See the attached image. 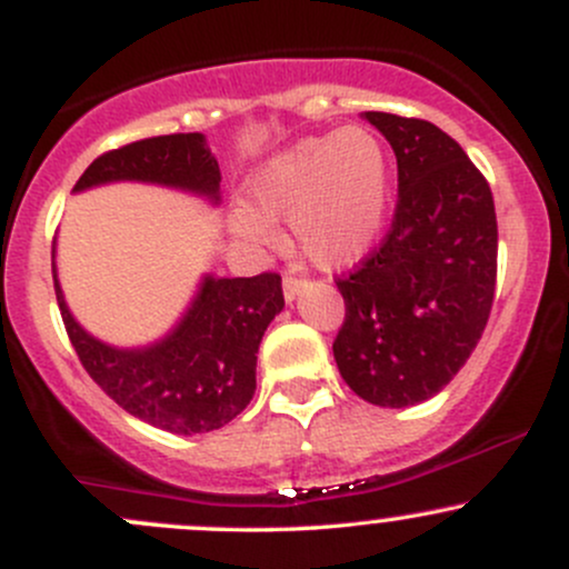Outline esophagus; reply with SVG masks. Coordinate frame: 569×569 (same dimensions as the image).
I'll list each match as a JSON object with an SVG mask.
<instances>
[{
    "label": "esophagus",
    "mask_w": 569,
    "mask_h": 569,
    "mask_svg": "<svg viewBox=\"0 0 569 569\" xmlns=\"http://www.w3.org/2000/svg\"><path fill=\"white\" fill-rule=\"evenodd\" d=\"M302 289H305V283L299 278H291V276L283 278V297H286V302H293V299H297L299 293H302Z\"/></svg>",
    "instance_id": "1"
}]
</instances>
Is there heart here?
Returning a JSON list of instances; mask_svg holds the SVG:
<instances>
[{"instance_id": "1", "label": "heart", "mask_w": 569, "mask_h": 569, "mask_svg": "<svg viewBox=\"0 0 569 569\" xmlns=\"http://www.w3.org/2000/svg\"><path fill=\"white\" fill-rule=\"evenodd\" d=\"M253 211L232 217L248 248L278 243L289 221L293 243L321 270H345L380 243L393 202V158L371 128L348 126L305 136L248 179Z\"/></svg>"}]
</instances>
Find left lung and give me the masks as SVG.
<instances>
[{
    "instance_id": "8db88e82",
    "label": "left lung",
    "mask_w": 569,
    "mask_h": 569,
    "mask_svg": "<svg viewBox=\"0 0 569 569\" xmlns=\"http://www.w3.org/2000/svg\"><path fill=\"white\" fill-rule=\"evenodd\" d=\"M393 147V227L350 278L337 280L342 380L363 401L403 409L441 393L466 367L492 310L498 219L487 179L441 128L363 112Z\"/></svg>"
}]
</instances>
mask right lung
Instances as JSON below:
<instances>
[{"mask_svg":"<svg viewBox=\"0 0 569 569\" xmlns=\"http://www.w3.org/2000/svg\"><path fill=\"white\" fill-rule=\"evenodd\" d=\"M152 184L192 194L217 208L221 171L202 133L143 139L101 154L80 176L74 192L103 184ZM53 280L61 318L88 375L141 422L176 436L224 428L257 390V352L272 318L283 310L280 276L219 278L202 272L198 291L166 335L136 348H120L90 335L69 310Z\"/></svg>","mask_w":569,"mask_h":569,"instance_id":"obj_1","label":"right lung"}]
</instances>
